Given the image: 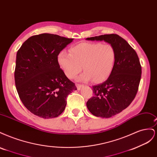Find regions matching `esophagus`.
<instances>
[{"mask_svg":"<svg viewBox=\"0 0 157 157\" xmlns=\"http://www.w3.org/2000/svg\"><path fill=\"white\" fill-rule=\"evenodd\" d=\"M76 86H77V89L79 90L82 86H84L83 84H76Z\"/></svg>","mask_w":157,"mask_h":157,"instance_id":"1","label":"esophagus"}]
</instances>
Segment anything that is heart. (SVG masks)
<instances>
[{
	"instance_id": "heart-1",
	"label": "heart",
	"mask_w": 157,
	"mask_h": 157,
	"mask_svg": "<svg viewBox=\"0 0 157 157\" xmlns=\"http://www.w3.org/2000/svg\"><path fill=\"white\" fill-rule=\"evenodd\" d=\"M70 53L61 52L58 61L69 78H73L82 69L78 80L100 82L111 73L116 60V51L111 44L82 42L70 49Z\"/></svg>"
}]
</instances>
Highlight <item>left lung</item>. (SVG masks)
I'll return each mask as SVG.
<instances>
[{
  "mask_svg": "<svg viewBox=\"0 0 157 157\" xmlns=\"http://www.w3.org/2000/svg\"><path fill=\"white\" fill-rule=\"evenodd\" d=\"M88 40H104L112 44L116 51L115 63L109 78L92 86L94 96L86 106L92 115L109 118L121 113L130 105L138 90L141 66L136 52L117 34L87 38Z\"/></svg>",
  "mask_w": 157,
  "mask_h": 157,
  "instance_id": "8db88e82",
  "label": "left lung"
}]
</instances>
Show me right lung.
I'll use <instances>...</instances> for the list:
<instances>
[{"instance_id":"right-lung-1","label":"right lung","mask_w":157,"mask_h":157,"mask_svg":"<svg viewBox=\"0 0 157 157\" xmlns=\"http://www.w3.org/2000/svg\"><path fill=\"white\" fill-rule=\"evenodd\" d=\"M73 39L43 33L29 37L16 55L14 78L21 102L41 118L58 117L67 97L77 90L60 68L58 56Z\"/></svg>"}]
</instances>
